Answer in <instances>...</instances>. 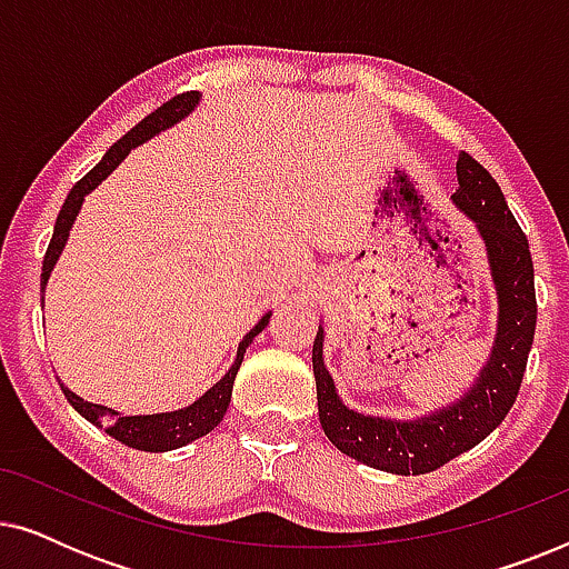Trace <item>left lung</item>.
Returning a JSON list of instances; mask_svg holds the SVG:
<instances>
[{
  "label": "left lung",
  "mask_w": 569,
  "mask_h": 569,
  "mask_svg": "<svg viewBox=\"0 0 569 569\" xmlns=\"http://www.w3.org/2000/svg\"><path fill=\"white\" fill-rule=\"evenodd\" d=\"M456 207L477 222L497 287V339L477 386L453 407L430 417L393 422L357 415L341 403L323 365V331L313 341L318 419L333 446L372 469L427 473L479 446L508 417L523 380L536 331L533 261L528 238L508 209L500 186L469 152L458 154Z\"/></svg>",
  "instance_id": "left-lung-1"
}]
</instances>
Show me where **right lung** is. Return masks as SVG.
Listing matches in <instances>:
<instances>
[{
    "label": "right lung",
    "instance_id": "right-lung-1",
    "mask_svg": "<svg viewBox=\"0 0 569 569\" xmlns=\"http://www.w3.org/2000/svg\"><path fill=\"white\" fill-rule=\"evenodd\" d=\"M197 103H199V92H193V90L170 98L168 103H162L158 108V111H152L150 116H147V119L139 121L137 127L129 131V134H123L119 142H116L111 150L106 152V158L100 160L88 176L80 178V181L72 186V191H69L64 207H61V212L57 217V224H53L51 243H49V248H46L43 271H41V290L46 287V282H49L53 263H57L61 248H64V243H67L69 228H72L74 217H77V212H80L84 193H90L92 189H96V186L103 181V178L111 173V170L119 166L123 158H127V154L131 152V147L142 144L144 139L154 137L158 131L173 127L178 119H183L186 113H191L193 106H197ZM267 323H269V313L263 316L261 321L246 333L243 341H240L238 357H236V362H232V368L228 370V376H224L220 383H214L204 396H201L199 401H193L191 407H186V409L166 411V415L121 417L119 411L80 399V396L72 393L64 386H61V391H64L67 401L72 403V407L80 411V415L88 419V422H92L96 427H103V430L111 435V438L123 442V446L137 448V450H150V453H162V450L181 448V446H186V442L197 440V438H201V435H207L209 430H214V427L222 422L224 411H228V407H230L232 380H236L240 362H243L246 347L251 345L256 333H259Z\"/></svg>",
    "mask_w": 569,
    "mask_h": 569
}]
</instances>
